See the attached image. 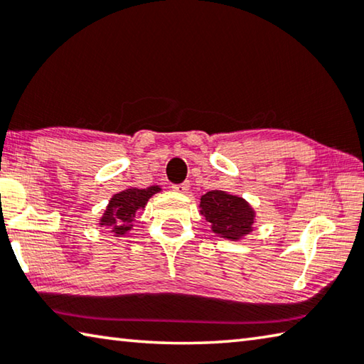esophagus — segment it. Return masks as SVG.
<instances>
[{"label": "esophagus", "instance_id": "obj_1", "mask_svg": "<svg viewBox=\"0 0 364 364\" xmlns=\"http://www.w3.org/2000/svg\"><path fill=\"white\" fill-rule=\"evenodd\" d=\"M188 188H190V183L188 182L174 183V186H172V190H174V192H177V193H187Z\"/></svg>", "mask_w": 364, "mask_h": 364}]
</instances>
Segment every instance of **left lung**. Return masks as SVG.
<instances>
[{
	"mask_svg": "<svg viewBox=\"0 0 364 364\" xmlns=\"http://www.w3.org/2000/svg\"><path fill=\"white\" fill-rule=\"evenodd\" d=\"M201 214L214 233L228 240H240L252 230L254 211L240 196L213 190L201 196Z\"/></svg>",
	"mask_w": 364,
	"mask_h": 364,
	"instance_id": "8db88e82",
	"label": "left lung"
}]
</instances>
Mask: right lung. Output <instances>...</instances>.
Segmentation results:
<instances>
[{"instance_id": "1", "label": "right lung", "mask_w": 364, "mask_h": 364, "mask_svg": "<svg viewBox=\"0 0 364 364\" xmlns=\"http://www.w3.org/2000/svg\"><path fill=\"white\" fill-rule=\"evenodd\" d=\"M159 192V187L149 188H127L113 196L108 203L107 211L100 220V225L108 227L114 235H126L136 220V213L145 208L153 195Z\"/></svg>"}]
</instances>
